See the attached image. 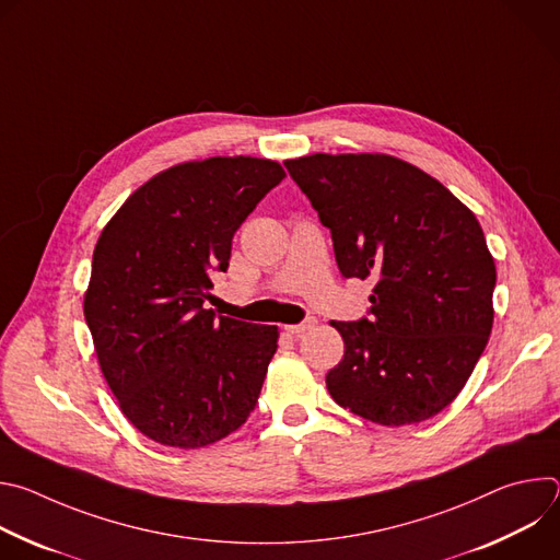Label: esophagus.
Wrapping results in <instances>:
<instances>
[{
	"instance_id": "1",
	"label": "esophagus",
	"mask_w": 560,
	"mask_h": 560,
	"mask_svg": "<svg viewBox=\"0 0 560 560\" xmlns=\"http://www.w3.org/2000/svg\"><path fill=\"white\" fill-rule=\"evenodd\" d=\"M316 326V318H305L303 324H296V326H285V332L290 335H303L307 330H312Z\"/></svg>"
}]
</instances>
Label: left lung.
<instances>
[{
    "mask_svg": "<svg viewBox=\"0 0 560 560\" xmlns=\"http://www.w3.org/2000/svg\"><path fill=\"white\" fill-rule=\"evenodd\" d=\"M330 228L346 279H372L370 316L332 322L346 352L326 376L335 401L378 425L445 410L494 322V259L474 212L441 182L389 154L285 162Z\"/></svg>",
    "mask_w": 560,
    "mask_h": 560,
    "instance_id": "left-lung-1",
    "label": "left lung"
}]
</instances>
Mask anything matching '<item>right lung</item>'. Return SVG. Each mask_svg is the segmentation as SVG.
<instances>
[{
  "label": "right lung",
  "mask_w": 560,
  "mask_h": 560,
  "mask_svg": "<svg viewBox=\"0 0 560 560\" xmlns=\"http://www.w3.org/2000/svg\"><path fill=\"white\" fill-rule=\"evenodd\" d=\"M285 177L270 159L210 156L159 173L102 230L84 316L126 419L197 450L238 430L277 352V326L206 310L232 236Z\"/></svg>",
  "instance_id": "1"
}]
</instances>
